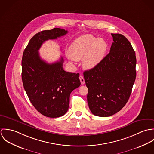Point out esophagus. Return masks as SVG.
I'll use <instances>...</instances> for the list:
<instances>
[{"instance_id": "obj_1", "label": "esophagus", "mask_w": 154, "mask_h": 154, "mask_svg": "<svg viewBox=\"0 0 154 154\" xmlns=\"http://www.w3.org/2000/svg\"><path fill=\"white\" fill-rule=\"evenodd\" d=\"M79 79H80V81H81V83L82 85H84L85 84V80H84V78L82 76H79Z\"/></svg>"}]
</instances>
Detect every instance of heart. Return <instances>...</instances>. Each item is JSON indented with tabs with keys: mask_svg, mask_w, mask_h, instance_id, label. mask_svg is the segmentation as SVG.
Instances as JSON below:
<instances>
[{
	"mask_svg": "<svg viewBox=\"0 0 154 154\" xmlns=\"http://www.w3.org/2000/svg\"><path fill=\"white\" fill-rule=\"evenodd\" d=\"M107 50V44L101 38L91 35H84L76 39L69 47L67 53L74 60L83 59V66L92 69L103 59Z\"/></svg>",
	"mask_w": 154,
	"mask_h": 154,
	"instance_id": "heart-1",
	"label": "heart"
}]
</instances>
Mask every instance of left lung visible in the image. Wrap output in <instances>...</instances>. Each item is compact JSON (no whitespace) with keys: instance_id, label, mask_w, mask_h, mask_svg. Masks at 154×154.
I'll return each mask as SVG.
<instances>
[{"instance_id":"8db88e82","label":"left lung","mask_w":154,"mask_h":154,"mask_svg":"<svg viewBox=\"0 0 154 154\" xmlns=\"http://www.w3.org/2000/svg\"><path fill=\"white\" fill-rule=\"evenodd\" d=\"M111 35L110 53L96 67L84 72L89 108L100 117L111 116L122 109L136 79V58L132 45L122 34Z\"/></svg>"}]
</instances>
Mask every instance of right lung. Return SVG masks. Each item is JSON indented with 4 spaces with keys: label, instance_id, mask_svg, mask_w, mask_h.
<instances>
[{
    "label": "right lung",
    "instance_id": "right-lung-1",
    "mask_svg": "<svg viewBox=\"0 0 154 154\" xmlns=\"http://www.w3.org/2000/svg\"><path fill=\"white\" fill-rule=\"evenodd\" d=\"M67 33V31L59 28L39 32L29 40L23 53V88L35 109L48 117L63 116L69 109L70 93L81 85L79 73L64 70L62 57L50 64L42 60L38 53L45 41L57 39Z\"/></svg>",
    "mask_w": 154,
    "mask_h": 154
}]
</instances>
